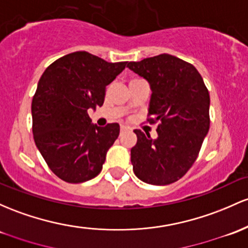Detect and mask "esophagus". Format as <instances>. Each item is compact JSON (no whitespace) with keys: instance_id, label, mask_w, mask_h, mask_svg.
Masks as SVG:
<instances>
[{"instance_id":"esophagus-1","label":"esophagus","mask_w":248,"mask_h":248,"mask_svg":"<svg viewBox=\"0 0 248 248\" xmlns=\"http://www.w3.org/2000/svg\"><path fill=\"white\" fill-rule=\"evenodd\" d=\"M120 130H121V133H124V132H126V130H128V128H127L126 126H121V129Z\"/></svg>"}]
</instances>
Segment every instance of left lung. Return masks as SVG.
Listing matches in <instances>:
<instances>
[{
	"label": "left lung",
	"instance_id": "obj_1",
	"mask_svg": "<svg viewBox=\"0 0 248 248\" xmlns=\"http://www.w3.org/2000/svg\"><path fill=\"white\" fill-rule=\"evenodd\" d=\"M127 67L151 86L148 121L157 138L135 129L130 149L133 170L140 180L164 186L192 167L209 129V94L193 64L170 54L129 62Z\"/></svg>",
	"mask_w": 248,
	"mask_h": 248
}]
</instances>
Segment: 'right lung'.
I'll list each match as a JSON object with an SVG mask.
<instances>
[{"instance_id":"1","label":"right lung","mask_w":248,"mask_h":248,"mask_svg":"<svg viewBox=\"0 0 248 248\" xmlns=\"http://www.w3.org/2000/svg\"><path fill=\"white\" fill-rule=\"evenodd\" d=\"M127 62H107L87 51L62 56L41 76L31 102L35 145L53 173L69 184L99 175L119 137V124H92L108 86Z\"/></svg>"}]
</instances>
